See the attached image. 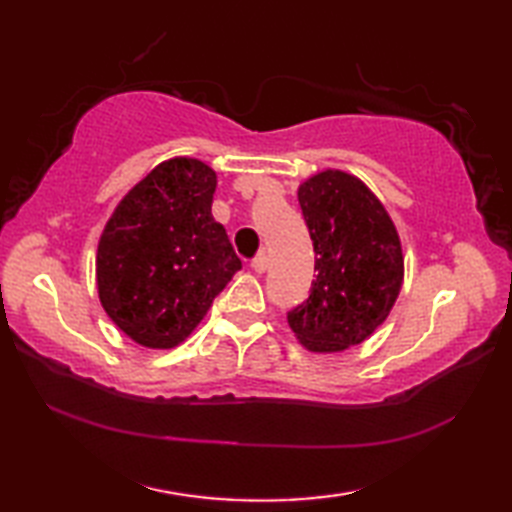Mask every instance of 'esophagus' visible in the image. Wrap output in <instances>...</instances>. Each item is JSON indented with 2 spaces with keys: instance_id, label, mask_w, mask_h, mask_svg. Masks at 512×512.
<instances>
[{
  "instance_id": "34e87169",
  "label": "esophagus",
  "mask_w": 512,
  "mask_h": 512,
  "mask_svg": "<svg viewBox=\"0 0 512 512\" xmlns=\"http://www.w3.org/2000/svg\"><path fill=\"white\" fill-rule=\"evenodd\" d=\"M250 266H253V270L257 275H262V273H266V268H268V257H266V253H259L253 262H250Z\"/></svg>"
}]
</instances>
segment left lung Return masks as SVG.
Segmentation results:
<instances>
[{
	"mask_svg": "<svg viewBox=\"0 0 512 512\" xmlns=\"http://www.w3.org/2000/svg\"><path fill=\"white\" fill-rule=\"evenodd\" d=\"M297 198L314 246L317 279L288 325L310 352L361 345L383 325L405 277L400 237L363 180L325 169L299 184Z\"/></svg>",
	"mask_w": 512,
	"mask_h": 512,
	"instance_id": "1",
	"label": "left lung"
}]
</instances>
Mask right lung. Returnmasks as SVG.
<instances>
[{"label":"right lung","mask_w":512,"mask_h":512,"mask_svg":"<svg viewBox=\"0 0 512 512\" xmlns=\"http://www.w3.org/2000/svg\"><path fill=\"white\" fill-rule=\"evenodd\" d=\"M215 171L178 156L151 169L107 220L96 250L101 306L149 350H171L198 328L242 268L211 204Z\"/></svg>","instance_id":"right-lung-1"}]
</instances>
